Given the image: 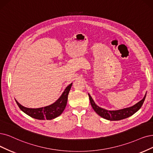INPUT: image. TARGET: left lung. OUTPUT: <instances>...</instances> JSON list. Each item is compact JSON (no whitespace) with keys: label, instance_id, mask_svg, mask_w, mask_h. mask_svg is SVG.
Segmentation results:
<instances>
[{"label":"left lung","instance_id":"1","mask_svg":"<svg viewBox=\"0 0 153 153\" xmlns=\"http://www.w3.org/2000/svg\"><path fill=\"white\" fill-rule=\"evenodd\" d=\"M90 103L93 107V110L95 111L97 114L105 119L111 121H115V120H120L124 118H128L129 117L132 116L134 115L135 112H137L142 106L144 101L145 100L146 93L144 96V97L142 100L139 101L135 105L128 107V108H126L123 109H120L118 110H108L104 108H101L99 106H98L97 104L94 103V101L92 97L90 96V94L88 93Z\"/></svg>","mask_w":153,"mask_h":153}]
</instances>
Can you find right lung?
Listing matches in <instances>:
<instances>
[{"label": "right lung", "instance_id": "1", "mask_svg": "<svg viewBox=\"0 0 153 153\" xmlns=\"http://www.w3.org/2000/svg\"><path fill=\"white\" fill-rule=\"evenodd\" d=\"M72 85V83L67 86L59 98L53 103L48 106L42 107V108H27L21 105L16 100H15L19 108L31 117L38 120H52L60 116L64 111L67 103L68 94H69Z\"/></svg>", "mask_w": 153, "mask_h": 153}]
</instances>
